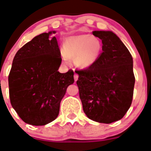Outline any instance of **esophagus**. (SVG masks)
Returning a JSON list of instances; mask_svg holds the SVG:
<instances>
[{
	"label": "esophagus",
	"mask_w": 151,
	"mask_h": 151,
	"mask_svg": "<svg viewBox=\"0 0 151 151\" xmlns=\"http://www.w3.org/2000/svg\"><path fill=\"white\" fill-rule=\"evenodd\" d=\"M78 78H79V76H78L77 74H74V81H77Z\"/></svg>",
	"instance_id": "esophagus-1"
}]
</instances>
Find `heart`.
I'll list each match as a JSON object with an SVG mask.
<instances>
[{
    "mask_svg": "<svg viewBox=\"0 0 151 151\" xmlns=\"http://www.w3.org/2000/svg\"><path fill=\"white\" fill-rule=\"evenodd\" d=\"M103 51L102 40L90 34H80L66 38L63 42L62 56L64 61L74 59L76 67L88 69L97 63Z\"/></svg>",
    "mask_w": 151,
    "mask_h": 151,
    "instance_id": "1",
    "label": "heart"
}]
</instances>
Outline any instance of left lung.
<instances>
[{
	"label": "left lung",
	"mask_w": 151,
	"mask_h": 151,
	"mask_svg": "<svg viewBox=\"0 0 151 151\" xmlns=\"http://www.w3.org/2000/svg\"><path fill=\"white\" fill-rule=\"evenodd\" d=\"M103 51L93 66L77 71V84L83 110L97 122L110 124L124 117L132 102L135 77L133 58L111 31H93Z\"/></svg>",
	"instance_id": "8db88e82"
}]
</instances>
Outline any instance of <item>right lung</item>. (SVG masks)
Listing matches in <instances>:
<instances>
[{
	"instance_id": "1",
	"label": "right lung",
	"mask_w": 151,
	"mask_h": 151,
	"mask_svg": "<svg viewBox=\"0 0 151 151\" xmlns=\"http://www.w3.org/2000/svg\"><path fill=\"white\" fill-rule=\"evenodd\" d=\"M55 31L35 36L14 55L8 77L12 108L25 123L42 126L57 118L74 72L60 73V50Z\"/></svg>"
}]
</instances>
